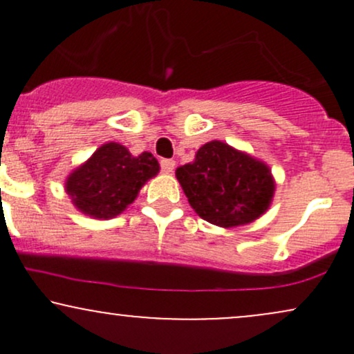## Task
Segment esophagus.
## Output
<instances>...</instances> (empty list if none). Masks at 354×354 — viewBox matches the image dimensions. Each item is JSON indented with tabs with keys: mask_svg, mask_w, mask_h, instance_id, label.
<instances>
[{
	"mask_svg": "<svg viewBox=\"0 0 354 354\" xmlns=\"http://www.w3.org/2000/svg\"><path fill=\"white\" fill-rule=\"evenodd\" d=\"M174 166L176 163L173 160H161V171L163 173H173Z\"/></svg>",
	"mask_w": 354,
	"mask_h": 354,
	"instance_id": "1",
	"label": "esophagus"
}]
</instances>
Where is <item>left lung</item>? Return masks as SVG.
<instances>
[{"label":"left lung","instance_id":"8db88e82","mask_svg":"<svg viewBox=\"0 0 354 354\" xmlns=\"http://www.w3.org/2000/svg\"><path fill=\"white\" fill-rule=\"evenodd\" d=\"M191 208L211 225L236 228L270 209L276 183L265 161L213 140L176 169Z\"/></svg>","mask_w":354,"mask_h":354}]
</instances>
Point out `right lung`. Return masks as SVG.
<instances>
[{
	"instance_id": "1",
	"label": "right lung",
	"mask_w": 354,
	"mask_h": 354,
	"mask_svg": "<svg viewBox=\"0 0 354 354\" xmlns=\"http://www.w3.org/2000/svg\"><path fill=\"white\" fill-rule=\"evenodd\" d=\"M160 173L151 153L133 156L126 146L109 141L73 169L64 189L75 208L95 219H111L136 200L140 189Z\"/></svg>"
}]
</instances>
